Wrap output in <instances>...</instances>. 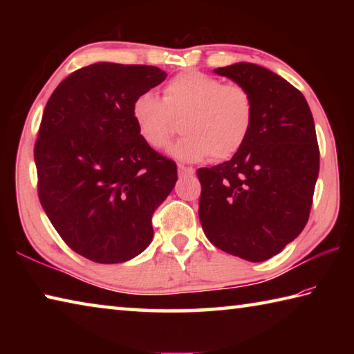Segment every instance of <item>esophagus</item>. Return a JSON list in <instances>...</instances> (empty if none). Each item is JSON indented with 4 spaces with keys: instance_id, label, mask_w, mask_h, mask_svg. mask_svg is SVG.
<instances>
[{
    "instance_id": "34e87169",
    "label": "esophagus",
    "mask_w": 354,
    "mask_h": 354,
    "mask_svg": "<svg viewBox=\"0 0 354 354\" xmlns=\"http://www.w3.org/2000/svg\"><path fill=\"white\" fill-rule=\"evenodd\" d=\"M178 173L179 176H192L195 173V170L192 169V167H185V165H178Z\"/></svg>"
}]
</instances>
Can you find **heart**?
Masks as SVG:
<instances>
[{
	"mask_svg": "<svg viewBox=\"0 0 354 354\" xmlns=\"http://www.w3.org/2000/svg\"><path fill=\"white\" fill-rule=\"evenodd\" d=\"M133 118L143 140L165 149L183 118L184 136L170 153L184 162L234 158L245 147L254 123V101L241 84H223L201 71H184L165 84L162 100L151 91L133 101Z\"/></svg>",
	"mask_w": 354,
	"mask_h": 354,
	"instance_id": "b5f03b06",
	"label": "heart"
}]
</instances>
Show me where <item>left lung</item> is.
<instances>
[{"mask_svg":"<svg viewBox=\"0 0 354 354\" xmlns=\"http://www.w3.org/2000/svg\"><path fill=\"white\" fill-rule=\"evenodd\" d=\"M251 93L254 123L234 158L198 169L206 237L250 262L278 254L306 226L319 176L314 118L303 93L256 64L214 70Z\"/></svg>","mask_w":354,"mask_h":354,"instance_id":"1","label":"left lung"}]
</instances>
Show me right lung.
I'll list each match as a JSON object with an SVG mask.
<instances>
[{"label":"right lung","instance_id":"obj_1","mask_svg":"<svg viewBox=\"0 0 354 354\" xmlns=\"http://www.w3.org/2000/svg\"><path fill=\"white\" fill-rule=\"evenodd\" d=\"M165 77L149 65L92 64L65 77L45 106L34 147L40 205L62 241L93 262L140 254L176 184V164L142 139L131 111Z\"/></svg>","mask_w":354,"mask_h":354}]
</instances>
